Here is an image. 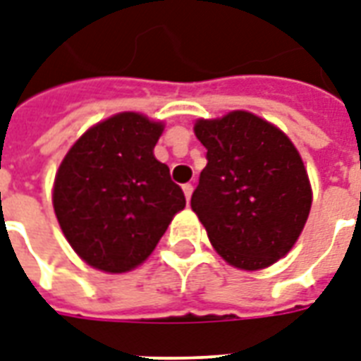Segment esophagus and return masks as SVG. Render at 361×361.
<instances>
[{
  "instance_id": "1",
  "label": "esophagus",
  "mask_w": 361,
  "mask_h": 361,
  "mask_svg": "<svg viewBox=\"0 0 361 361\" xmlns=\"http://www.w3.org/2000/svg\"><path fill=\"white\" fill-rule=\"evenodd\" d=\"M183 195H185L187 202H189V200H191V195H192V185H191V183H185V185H183Z\"/></svg>"
}]
</instances>
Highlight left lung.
<instances>
[{
	"label": "left lung",
	"mask_w": 361,
	"mask_h": 361,
	"mask_svg": "<svg viewBox=\"0 0 361 361\" xmlns=\"http://www.w3.org/2000/svg\"><path fill=\"white\" fill-rule=\"evenodd\" d=\"M208 164L191 197L216 252L229 265L259 271L290 252L307 224L312 189L284 132L250 111L199 119Z\"/></svg>",
	"instance_id": "1"
}]
</instances>
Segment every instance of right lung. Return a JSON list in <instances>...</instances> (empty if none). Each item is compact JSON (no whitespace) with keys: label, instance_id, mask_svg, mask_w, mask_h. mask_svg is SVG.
Segmentation results:
<instances>
[{"label":"right lung","instance_id":"add662e5","mask_svg":"<svg viewBox=\"0 0 361 361\" xmlns=\"http://www.w3.org/2000/svg\"><path fill=\"white\" fill-rule=\"evenodd\" d=\"M164 125L125 111L85 132L60 164L52 206L85 263L126 272L142 265L185 208L180 185L153 155Z\"/></svg>","mask_w":361,"mask_h":361}]
</instances>
